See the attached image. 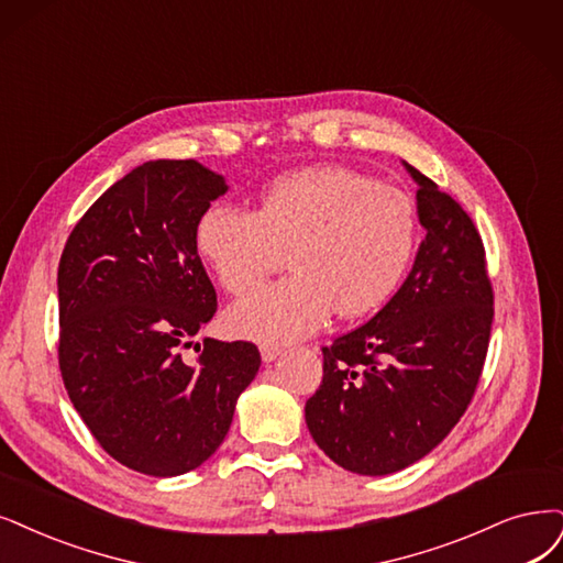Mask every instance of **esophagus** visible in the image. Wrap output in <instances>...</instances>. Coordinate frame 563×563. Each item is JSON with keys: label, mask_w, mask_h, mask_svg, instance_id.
Segmentation results:
<instances>
[{"label": "esophagus", "mask_w": 563, "mask_h": 563, "mask_svg": "<svg viewBox=\"0 0 563 563\" xmlns=\"http://www.w3.org/2000/svg\"><path fill=\"white\" fill-rule=\"evenodd\" d=\"M260 355H262V362H264V364H271V362H276V360L280 357V347L262 345V347H260Z\"/></svg>", "instance_id": "obj_1"}]
</instances>
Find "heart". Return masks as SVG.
<instances>
[{
  "label": "heart",
  "instance_id": "b5f03b06",
  "mask_svg": "<svg viewBox=\"0 0 563 563\" xmlns=\"http://www.w3.org/2000/svg\"><path fill=\"white\" fill-rule=\"evenodd\" d=\"M197 250L218 283L243 295L289 264L295 276L227 308L239 339L264 345L318 334L334 316L380 308L412 260L418 218L410 199L345 166L276 178L257 213L213 203L197 222Z\"/></svg>",
  "mask_w": 563,
  "mask_h": 563
}]
</instances>
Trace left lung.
Returning a JSON list of instances; mask_svg holds the SVG:
<instances>
[{
  "label": "left lung",
  "instance_id": "obj_1",
  "mask_svg": "<svg viewBox=\"0 0 563 563\" xmlns=\"http://www.w3.org/2000/svg\"><path fill=\"white\" fill-rule=\"evenodd\" d=\"M401 164L418 183V255L376 316L322 347V385L306 401L318 448L360 475L397 473L443 443L481 380L494 318L473 220Z\"/></svg>",
  "mask_w": 563,
  "mask_h": 563
}]
</instances>
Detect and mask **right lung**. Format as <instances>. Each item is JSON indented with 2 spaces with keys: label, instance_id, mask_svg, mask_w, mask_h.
Returning a JSON list of instances; mask_svg holds the SVG:
<instances>
[{
  "label": "right lung",
  "instance_id": "add662e5",
  "mask_svg": "<svg viewBox=\"0 0 563 563\" xmlns=\"http://www.w3.org/2000/svg\"><path fill=\"white\" fill-rule=\"evenodd\" d=\"M229 190L195 159H151L78 220L57 268L59 371L97 443L132 471L174 477L201 466L255 380L253 343L206 339L216 289L197 255V222Z\"/></svg>",
  "mask_w": 563,
  "mask_h": 563
}]
</instances>
